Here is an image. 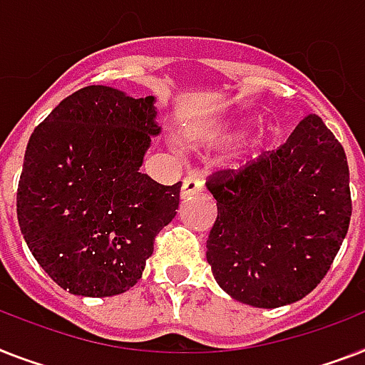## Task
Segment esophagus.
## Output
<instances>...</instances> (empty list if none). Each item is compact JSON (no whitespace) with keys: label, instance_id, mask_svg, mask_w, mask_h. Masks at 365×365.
Instances as JSON below:
<instances>
[{"label":"esophagus","instance_id":"34e87169","mask_svg":"<svg viewBox=\"0 0 365 365\" xmlns=\"http://www.w3.org/2000/svg\"><path fill=\"white\" fill-rule=\"evenodd\" d=\"M198 191H202V182L195 180V178H185L182 185V198H187L191 195H197Z\"/></svg>","mask_w":365,"mask_h":365}]
</instances>
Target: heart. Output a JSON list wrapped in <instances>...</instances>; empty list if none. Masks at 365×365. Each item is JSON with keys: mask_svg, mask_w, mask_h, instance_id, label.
Listing matches in <instances>:
<instances>
[{"mask_svg": "<svg viewBox=\"0 0 365 365\" xmlns=\"http://www.w3.org/2000/svg\"><path fill=\"white\" fill-rule=\"evenodd\" d=\"M240 133H242L240 127H223V129H219V131L210 133L208 140L212 142V144H225V142H230L234 140V138H238ZM260 144H262V140L257 142V146H260Z\"/></svg>", "mask_w": 365, "mask_h": 365, "instance_id": "1", "label": "heart"}]
</instances>
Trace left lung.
Listing matches in <instances>:
<instances>
[{
  "mask_svg": "<svg viewBox=\"0 0 365 365\" xmlns=\"http://www.w3.org/2000/svg\"><path fill=\"white\" fill-rule=\"evenodd\" d=\"M217 219L206 259L219 287L253 307L302 300L330 269L352 213L343 146L317 114L238 170L212 174Z\"/></svg>",
  "mask_w": 365,
  "mask_h": 365,
  "instance_id": "left-lung-1",
  "label": "left lung"
}]
</instances>
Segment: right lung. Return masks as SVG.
<instances>
[{
  "instance_id": "obj_1",
  "label": "right lung",
  "mask_w": 365,
  "mask_h": 365,
  "mask_svg": "<svg viewBox=\"0 0 365 365\" xmlns=\"http://www.w3.org/2000/svg\"><path fill=\"white\" fill-rule=\"evenodd\" d=\"M155 99L108 86L65 97L31 133L16 192L19 225L41 268L71 294H121L142 277L176 215L182 182L140 173Z\"/></svg>"
}]
</instances>
